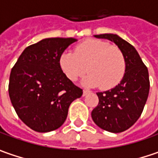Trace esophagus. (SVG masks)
I'll use <instances>...</instances> for the list:
<instances>
[{
	"label": "esophagus",
	"mask_w": 158,
	"mask_h": 158,
	"mask_svg": "<svg viewBox=\"0 0 158 158\" xmlns=\"http://www.w3.org/2000/svg\"><path fill=\"white\" fill-rule=\"evenodd\" d=\"M89 93H90L89 91H87V90H84V91H83V95L85 96L86 94H88Z\"/></svg>",
	"instance_id": "1"
}]
</instances>
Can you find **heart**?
Segmentation results:
<instances>
[{
  "label": "heart",
  "instance_id": "heart-1",
  "mask_svg": "<svg viewBox=\"0 0 158 158\" xmlns=\"http://www.w3.org/2000/svg\"><path fill=\"white\" fill-rule=\"evenodd\" d=\"M63 73L70 81H76L86 71L85 83L104 90L113 88L122 80L126 71L123 53L116 46L98 40H86L73 52H64L59 57Z\"/></svg>",
  "mask_w": 158,
  "mask_h": 158
}]
</instances>
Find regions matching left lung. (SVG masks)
<instances>
[{"label":"left lung","mask_w":158,"mask_h":158,"mask_svg":"<svg viewBox=\"0 0 158 158\" xmlns=\"http://www.w3.org/2000/svg\"><path fill=\"white\" fill-rule=\"evenodd\" d=\"M97 39L114 42L124 55L126 71L120 83L111 90L97 93L99 103L92 118L101 129L119 133L130 129L140 117L149 93L148 70L135 48L115 34H101Z\"/></svg>","instance_id":"8db88e82"}]
</instances>
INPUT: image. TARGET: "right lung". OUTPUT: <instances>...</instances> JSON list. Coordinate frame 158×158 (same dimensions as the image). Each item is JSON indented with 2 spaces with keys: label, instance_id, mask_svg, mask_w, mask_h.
<instances>
[{
  "label": "right lung",
  "instance_id": "right-lung-1",
  "mask_svg": "<svg viewBox=\"0 0 158 158\" xmlns=\"http://www.w3.org/2000/svg\"><path fill=\"white\" fill-rule=\"evenodd\" d=\"M50 38L30 45L11 69L9 95L20 118L31 130L49 132L61 127L72 102L83 94L59 65V57L75 42Z\"/></svg>",
  "mask_w": 158,
  "mask_h": 158
}]
</instances>
